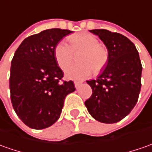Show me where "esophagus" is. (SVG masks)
Instances as JSON below:
<instances>
[{
    "label": "esophagus",
    "instance_id": "obj_1",
    "mask_svg": "<svg viewBox=\"0 0 152 152\" xmlns=\"http://www.w3.org/2000/svg\"><path fill=\"white\" fill-rule=\"evenodd\" d=\"M81 81H75L74 82V84H75V86H76V88H78L79 86H80V85H81Z\"/></svg>",
    "mask_w": 152,
    "mask_h": 152
}]
</instances>
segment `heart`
Listing matches in <instances>:
<instances>
[{
  "instance_id": "1",
  "label": "heart",
  "mask_w": 152,
  "mask_h": 152,
  "mask_svg": "<svg viewBox=\"0 0 152 152\" xmlns=\"http://www.w3.org/2000/svg\"><path fill=\"white\" fill-rule=\"evenodd\" d=\"M70 45L61 41L54 48V56L61 69H65L72 62L74 53H79L77 61L80 64L72 65L66 71V77L70 80H83L89 77L92 72L98 73L103 70L109 60V52L100 44L96 37L90 33H82L73 36Z\"/></svg>"
}]
</instances>
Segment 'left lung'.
<instances>
[{"label":"left lung","instance_id":"obj_1","mask_svg":"<svg viewBox=\"0 0 152 152\" xmlns=\"http://www.w3.org/2000/svg\"><path fill=\"white\" fill-rule=\"evenodd\" d=\"M109 52L106 66L96 80H86L92 95L85 102L91 115L102 123H115L136 106L141 91V66L135 45L121 34L105 29L91 30Z\"/></svg>","mask_w":152,"mask_h":152}]
</instances>
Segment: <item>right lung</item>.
<instances>
[{
  "instance_id": "1",
  "label": "right lung",
  "mask_w": 152,
  "mask_h": 152,
  "mask_svg": "<svg viewBox=\"0 0 152 152\" xmlns=\"http://www.w3.org/2000/svg\"><path fill=\"white\" fill-rule=\"evenodd\" d=\"M72 31L54 28L26 38L11 61L10 91L16 115L27 126L41 130L59 119L72 80L63 81L54 56L56 45Z\"/></svg>"
}]
</instances>
